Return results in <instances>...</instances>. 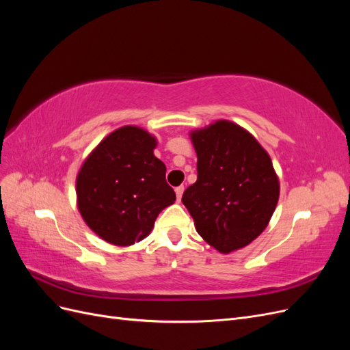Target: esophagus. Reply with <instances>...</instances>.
I'll return each mask as SVG.
<instances>
[{
  "label": "esophagus",
  "instance_id": "esophagus-1",
  "mask_svg": "<svg viewBox=\"0 0 350 350\" xmlns=\"http://www.w3.org/2000/svg\"><path fill=\"white\" fill-rule=\"evenodd\" d=\"M175 193H176V200L181 201V197H183V193H184V185H179L175 188Z\"/></svg>",
  "mask_w": 350,
  "mask_h": 350
}]
</instances>
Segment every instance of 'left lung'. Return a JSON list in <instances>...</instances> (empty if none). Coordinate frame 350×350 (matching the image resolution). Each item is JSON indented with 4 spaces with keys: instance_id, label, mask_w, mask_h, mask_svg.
Returning <instances> with one entry per match:
<instances>
[{
    "instance_id": "obj_1",
    "label": "left lung",
    "mask_w": 350,
    "mask_h": 350,
    "mask_svg": "<svg viewBox=\"0 0 350 350\" xmlns=\"http://www.w3.org/2000/svg\"><path fill=\"white\" fill-rule=\"evenodd\" d=\"M197 181L183 196L196 229L228 254L248 245L266 229L279 200L271 159L254 137L229 121L191 133Z\"/></svg>"
}]
</instances>
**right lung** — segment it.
<instances>
[{"mask_svg": "<svg viewBox=\"0 0 350 350\" xmlns=\"http://www.w3.org/2000/svg\"><path fill=\"white\" fill-rule=\"evenodd\" d=\"M154 147V137L126 125L100 142L80 169V213L93 232L113 245H133L146 238L157 215L176 198Z\"/></svg>", "mask_w": 350, "mask_h": 350, "instance_id": "obj_1", "label": "right lung"}]
</instances>
